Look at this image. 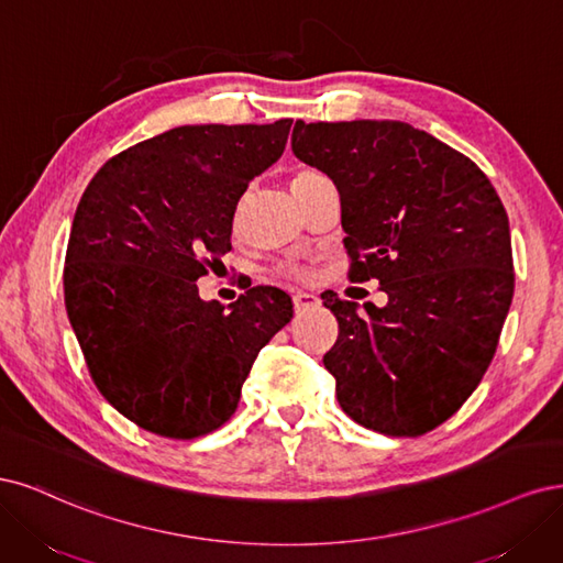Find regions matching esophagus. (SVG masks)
<instances>
[{"label":"esophagus","mask_w":563,"mask_h":563,"mask_svg":"<svg viewBox=\"0 0 563 563\" xmlns=\"http://www.w3.org/2000/svg\"><path fill=\"white\" fill-rule=\"evenodd\" d=\"M318 303H320V299H318L313 292H297V295H295V311H297V313H303L306 308L318 306Z\"/></svg>","instance_id":"34e87169"}]
</instances>
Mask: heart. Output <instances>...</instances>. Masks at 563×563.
Wrapping results in <instances>:
<instances>
[{
  "label": "heart",
  "mask_w": 563,
  "mask_h": 563,
  "mask_svg": "<svg viewBox=\"0 0 563 563\" xmlns=\"http://www.w3.org/2000/svg\"><path fill=\"white\" fill-rule=\"evenodd\" d=\"M316 177H320V173H316L311 168H303V170L295 173L292 179H289V189L297 191V189H301L303 185H308ZM280 276L287 278V280H306L308 278V271L303 266H299V264H283L280 266Z\"/></svg>",
  "instance_id": "1"
}]
</instances>
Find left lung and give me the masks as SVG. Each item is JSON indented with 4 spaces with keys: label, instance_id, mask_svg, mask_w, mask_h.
I'll list each match as a JSON object with an SVG mask.
<instances>
[{
    "label": "left lung",
    "instance_id": "obj_1",
    "mask_svg": "<svg viewBox=\"0 0 563 563\" xmlns=\"http://www.w3.org/2000/svg\"><path fill=\"white\" fill-rule=\"evenodd\" d=\"M292 152L341 198L353 283L378 280L384 308L336 295L339 339L322 362L351 419L419 438L479 386L515 295L510 222L465 154L402 121L303 123Z\"/></svg>",
    "mask_w": 563,
    "mask_h": 563
}]
</instances>
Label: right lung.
<instances>
[{
	"instance_id": "obj_1",
	"label": "right lung",
	"mask_w": 563,
	"mask_h": 563,
	"mask_svg": "<svg viewBox=\"0 0 563 563\" xmlns=\"http://www.w3.org/2000/svg\"><path fill=\"white\" fill-rule=\"evenodd\" d=\"M289 125H179L112 156L81 196L65 308L93 384L142 430L194 440L224 426L292 318L276 287H252L229 311L196 287L231 250L235 206L280 158Z\"/></svg>"
}]
</instances>
